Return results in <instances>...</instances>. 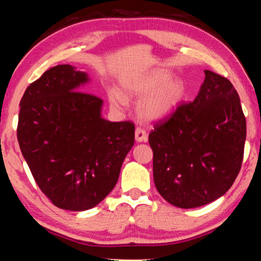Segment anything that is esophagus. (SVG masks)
Wrapping results in <instances>:
<instances>
[{
    "mask_svg": "<svg viewBox=\"0 0 261 261\" xmlns=\"http://www.w3.org/2000/svg\"><path fill=\"white\" fill-rule=\"evenodd\" d=\"M135 138L137 141H138V143H146L148 139L147 132L144 129H141V127H137L136 132H135Z\"/></svg>",
    "mask_w": 261,
    "mask_h": 261,
    "instance_id": "esophagus-1",
    "label": "esophagus"
}]
</instances>
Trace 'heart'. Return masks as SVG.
<instances>
[{"label":"heart","instance_id":"heart-1","mask_svg":"<svg viewBox=\"0 0 261 261\" xmlns=\"http://www.w3.org/2000/svg\"><path fill=\"white\" fill-rule=\"evenodd\" d=\"M124 94L143 99L138 105V115L144 121H156L175 112L184 96V84L178 78H171L165 70H155L146 76L131 79L123 85ZM108 99L114 108L120 109L126 100L120 92L108 91Z\"/></svg>","mask_w":261,"mask_h":261}]
</instances>
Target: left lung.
Wrapping results in <instances>:
<instances>
[{
	"label": "left lung",
	"mask_w": 261,
	"mask_h": 261,
	"mask_svg": "<svg viewBox=\"0 0 261 261\" xmlns=\"http://www.w3.org/2000/svg\"><path fill=\"white\" fill-rule=\"evenodd\" d=\"M245 138L237 91L226 77L205 70L196 99L156 122L148 136L159 193L180 208L216 200L240 173Z\"/></svg>",
	"instance_id": "left-lung-1"
}]
</instances>
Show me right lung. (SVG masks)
Listing matches in <instances>:
<instances>
[{
    "label": "right lung",
    "mask_w": 261,
    "mask_h": 261,
    "mask_svg": "<svg viewBox=\"0 0 261 261\" xmlns=\"http://www.w3.org/2000/svg\"><path fill=\"white\" fill-rule=\"evenodd\" d=\"M87 82L70 64L47 70L26 88L17 126L38 187L56 207L74 212L107 197L135 144L134 123L105 120L103 101L79 91Z\"/></svg>",
    "instance_id": "1"
}]
</instances>
